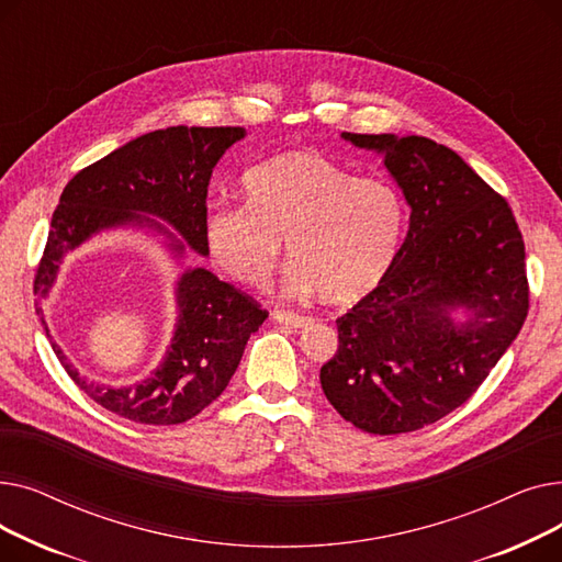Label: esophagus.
<instances>
[{
  "label": "esophagus",
  "instance_id": "esophagus-1",
  "mask_svg": "<svg viewBox=\"0 0 562 562\" xmlns=\"http://www.w3.org/2000/svg\"><path fill=\"white\" fill-rule=\"evenodd\" d=\"M273 321L280 323V326H289V328H307L312 318L310 316H303L299 312H284V310H278L273 312Z\"/></svg>",
  "mask_w": 562,
  "mask_h": 562
}]
</instances>
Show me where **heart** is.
<instances>
[{"label": "heart", "instance_id": "heart-1", "mask_svg": "<svg viewBox=\"0 0 562 562\" xmlns=\"http://www.w3.org/2000/svg\"><path fill=\"white\" fill-rule=\"evenodd\" d=\"M241 206H214L202 246L216 271L246 286L269 284L282 257L291 289L352 305L387 278L403 234V200L378 177H356L314 150H291L250 168Z\"/></svg>", "mask_w": 562, "mask_h": 562}]
</instances>
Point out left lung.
<instances>
[{"label": "left lung", "mask_w": 562, "mask_h": 562, "mask_svg": "<svg viewBox=\"0 0 562 562\" xmlns=\"http://www.w3.org/2000/svg\"><path fill=\"white\" fill-rule=\"evenodd\" d=\"M341 138L382 159L409 223L387 278L337 318L321 387L360 430H419L474 394L517 339L528 312L524 239L508 202L447 145Z\"/></svg>", "instance_id": "8db88e82"}]
</instances>
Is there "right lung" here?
<instances>
[{"label": "right lung", "instance_id": "right-lung-1", "mask_svg": "<svg viewBox=\"0 0 562 562\" xmlns=\"http://www.w3.org/2000/svg\"><path fill=\"white\" fill-rule=\"evenodd\" d=\"M244 127H166L143 134L77 172L58 200L34 293L36 312L58 362L77 387L117 417L147 426L184 424L214 403L241 362L263 310L187 255H204L206 187ZM136 231L153 238L178 269L176 328L157 370L132 386L88 381L48 333L40 303L48 297L65 257L95 235Z\"/></svg>", "mask_w": 562, "mask_h": 562}]
</instances>
